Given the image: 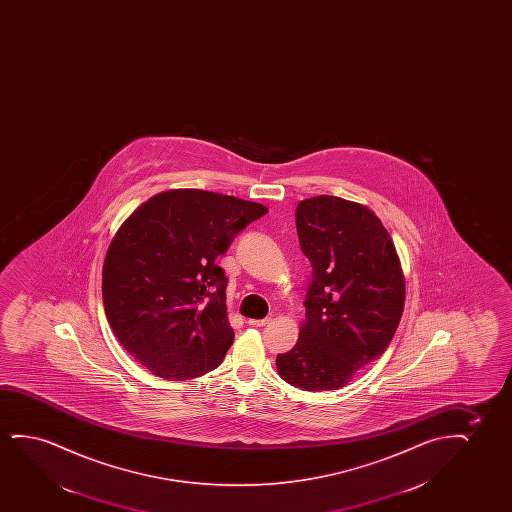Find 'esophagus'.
<instances>
[{"instance_id":"obj_1","label":"esophagus","mask_w":512,"mask_h":512,"mask_svg":"<svg viewBox=\"0 0 512 512\" xmlns=\"http://www.w3.org/2000/svg\"><path fill=\"white\" fill-rule=\"evenodd\" d=\"M269 322H271V318H264V320H248V325H252V327H266Z\"/></svg>"}]
</instances>
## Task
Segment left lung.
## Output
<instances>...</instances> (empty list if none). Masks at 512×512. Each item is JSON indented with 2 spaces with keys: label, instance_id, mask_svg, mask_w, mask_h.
<instances>
[{
  "label": "left lung",
  "instance_id": "8db88e82",
  "mask_svg": "<svg viewBox=\"0 0 512 512\" xmlns=\"http://www.w3.org/2000/svg\"><path fill=\"white\" fill-rule=\"evenodd\" d=\"M295 225L313 278L306 322L276 369L302 390H337L388 348L404 309V274L390 234L367 206L311 197L297 204Z\"/></svg>",
  "mask_w": 512,
  "mask_h": 512
}]
</instances>
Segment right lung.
Segmentation results:
<instances>
[{"mask_svg": "<svg viewBox=\"0 0 512 512\" xmlns=\"http://www.w3.org/2000/svg\"><path fill=\"white\" fill-rule=\"evenodd\" d=\"M266 213L238 197L178 189L150 197L120 225L103 266L106 320L152 374L183 381L224 360L234 330L215 260Z\"/></svg>", "mask_w": 512, "mask_h": 512, "instance_id": "1", "label": "right lung"}]
</instances>
